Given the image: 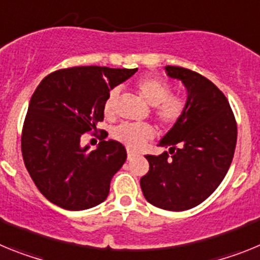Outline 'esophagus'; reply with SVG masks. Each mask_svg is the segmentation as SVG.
<instances>
[{"label": "esophagus", "mask_w": 260, "mask_h": 260, "mask_svg": "<svg viewBox=\"0 0 260 260\" xmlns=\"http://www.w3.org/2000/svg\"><path fill=\"white\" fill-rule=\"evenodd\" d=\"M134 157H135V153L132 152V151H128V152H127V160H128V161H132Z\"/></svg>", "instance_id": "1"}]
</instances>
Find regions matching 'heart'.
<instances>
[{"mask_svg": "<svg viewBox=\"0 0 260 260\" xmlns=\"http://www.w3.org/2000/svg\"><path fill=\"white\" fill-rule=\"evenodd\" d=\"M137 91L144 103L152 107V113L158 125L171 127L182 118L185 113V102L171 95V88L165 82L153 77H146L137 83ZM118 102V89H112L104 103V112L108 117L114 116ZM153 137L150 125L123 123L114 130V138L130 150H138Z\"/></svg>", "mask_w": 260, "mask_h": 260, "instance_id": "b5f03b06", "label": "heart"}]
</instances>
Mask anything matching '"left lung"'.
Returning <instances> with one entry per match:
<instances>
[{
  "label": "left lung",
  "instance_id": "1",
  "mask_svg": "<svg viewBox=\"0 0 260 260\" xmlns=\"http://www.w3.org/2000/svg\"><path fill=\"white\" fill-rule=\"evenodd\" d=\"M186 88L185 113L161 138V155H147L150 171L141 178L148 203L162 210L186 211L204 202L224 180L237 143V125L228 100L203 75L165 66Z\"/></svg>",
  "mask_w": 260,
  "mask_h": 260
}]
</instances>
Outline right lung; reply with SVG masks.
Returning a JSON list of instances; mask_svg holds the SVG:
<instances>
[{
    "label": "right lung",
    "mask_w": 260,
    "mask_h": 260,
    "mask_svg": "<svg viewBox=\"0 0 260 260\" xmlns=\"http://www.w3.org/2000/svg\"><path fill=\"white\" fill-rule=\"evenodd\" d=\"M138 69L79 66L57 70L32 95L22 132L24 165L45 198L69 211L92 208L107 199L110 181L126 161L125 147L109 139L89 151L84 133L104 118L110 89Z\"/></svg>",
    "instance_id": "1"
}]
</instances>
